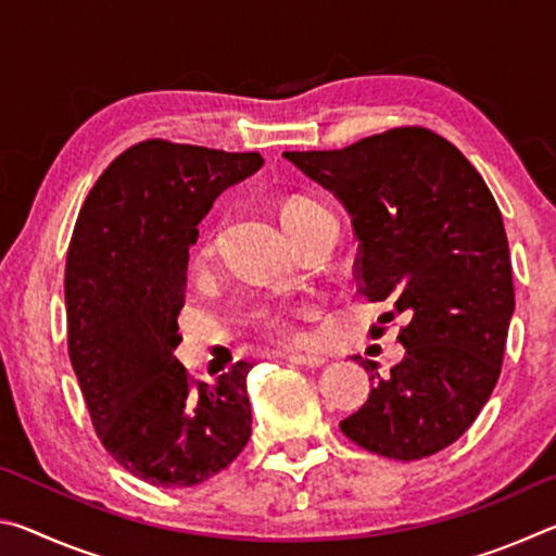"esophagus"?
Here are the masks:
<instances>
[{"label":"esophagus","mask_w":556,"mask_h":556,"mask_svg":"<svg viewBox=\"0 0 556 556\" xmlns=\"http://www.w3.org/2000/svg\"><path fill=\"white\" fill-rule=\"evenodd\" d=\"M281 357H287V361L294 365H308V368H321V365L326 363V357L316 355V353H287Z\"/></svg>","instance_id":"obj_1"}]
</instances>
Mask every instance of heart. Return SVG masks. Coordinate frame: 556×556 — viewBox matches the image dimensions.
Instances as JSON below:
<instances>
[{
    "label": "heart",
    "mask_w": 556,
    "mask_h": 556,
    "mask_svg": "<svg viewBox=\"0 0 556 556\" xmlns=\"http://www.w3.org/2000/svg\"><path fill=\"white\" fill-rule=\"evenodd\" d=\"M316 211H321L314 201L308 199H289L285 205H281V223L285 228L291 232H296L301 225H304ZM215 235H205V238L195 244L193 255H191V265L193 269H205L215 257ZM255 326L262 338H267L271 343H281V345H291L301 341V326L294 312H287V308H262L255 318Z\"/></svg>",
    "instance_id": "b5f03b06"
}]
</instances>
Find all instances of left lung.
Returning <instances> with one entry per match:
<instances>
[{
	"mask_svg": "<svg viewBox=\"0 0 556 556\" xmlns=\"http://www.w3.org/2000/svg\"><path fill=\"white\" fill-rule=\"evenodd\" d=\"M285 159L351 215L363 296L407 318L397 336L404 357L384 378L370 375L368 402L341 431L384 458L437 454L473 425L501 378L515 291L493 193L454 144L425 127Z\"/></svg>",
	"mask_w": 556,
	"mask_h": 556,
	"instance_id": "left-lung-1",
	"label": "left lung"
}]
</instances>
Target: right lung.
<instances>
[{"mask_svg":"<svg viewBox=\"0 0 556 556\" xmlns=\"http://www.w3.org/2000/svg\"><path fill=\"white\" fill-rule=\"evenodd\" d=\"M265 164L257 152L147 139L92 186L65 260L68 355L102 446L131 476L191 488L252 434L248 372L213 384L176 361L188 248L218 195Z\"/></svg>","mask_w":556,"mask_h":556,"instance_id":"1","label":"right lung"}]
</instances>
